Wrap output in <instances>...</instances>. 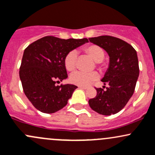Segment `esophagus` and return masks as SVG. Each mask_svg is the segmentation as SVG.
Segmentation results:
<instances>
[{"label": "esophagus", "mask_w": 155, "mask_h": 155, "mask_svg": "<svg viewBox=\"0 0 155 155\" xmlns=\"http://www.w3.org/2000/svg\"><path fill=\"white\" fill-rule=\"evenodd\" d=\"M79 88H80V89H84V90H87V87H84V86H79Z\"/></svg>", "instance_id": "1"}]
</instances>
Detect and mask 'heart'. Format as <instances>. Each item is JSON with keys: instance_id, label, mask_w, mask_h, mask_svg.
<instances>
[{"instance_id": "b5f03b06", "label": "heart", "mask_w": 155, "mask_h": 155, "mask_svg": "<svg viewBox=\"0 0 155 155\" xmlns=\"http://www.w3.org/2000/svg\"><path fill=\"white\" fill-rule=\"evenodd\" d=\"M86 54L88 55L96 62L102 63L105 57V53L102 48L95 45H91L84 48ZM76 60H77V53L75 50L69 52L65 56L64 66L66 69L69 71H72L76 67ZM99 75L96 72L84 73L82 71H76L73 73L70 76V81L73 84L79 86H87L91 82L98 79Z\"/></svg>"}]
</instances>
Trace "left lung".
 <instances>
[{"instance_id": "obj_1", "label": "left lung", "mask_w": 155, "mask_h": 155, "mask_svg": "<svg viewBox=\"0 0 155 155\" xmlns=\"http://www.w3.org/2000/svg\"><path fill=\"white\" fill-rule=\"evenodd\" d=\"M89 41L104 49L109 56L108 68L101 80L108 87L106 90L96 88L97 94L89 99V105L99 114H115L125 106L134 92L140 71L137 52L125 41L110 35L90 38Z\"/></svg>"}]
</instances>
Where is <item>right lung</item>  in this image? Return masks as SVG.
<instances>
[{
    "mask_svg": "<svg viewBox=\"0 0 155 155\" xmlns=\"http://www.w3.org/2000/svg\"><path fill=\"white\" fill-rule=\"evenodd\" d=\"M87 42V38L65 40L45 36L24 50L19 76L24 94L35 108L53 114L68 104L77 86L56 83L68 78L64 66L67 54Z\"/></svg>",
    "mask_w": 155,
    "mask_h": 155,
    "instance_id": "add662e5",
    "label": "right lung"
}]
</instances>
